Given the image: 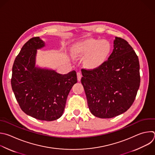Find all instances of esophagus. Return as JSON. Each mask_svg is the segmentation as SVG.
I'll list each match as a JSON object with an SVG mask.
<instances>
[{
  "label": "esophagus",
  "mask_w": 155,
  "mask_h": 155,
  "mask_svg": "<svg viewBox=\"0 0 155 155\" xmlns=\"http://www.w3.org/2000/svg\"><path fill=\"white\" fill-rule=\"evenodd\" d=\"M77 78H78V80L80 81L81 80V77H82L81 73H80V72H77Z\"/></svg>",
  "instance_id": "1"
}]
</instances>
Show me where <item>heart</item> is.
<instances>
[{
  "mask_svg": "<svg viewBox=\"0 0 155 155\" xmlns=\"http://www.w3.org/2000/svg\"><path fill=\"white\" fill-rule=\"evenodd\" d=\"M112 50L111 43L106 39L89 38L74 44V57H84V64L88 69H95L104 64Z\"/></svg>",
  "mask_w": 155,
  "mask_h": 155,
  "instance_id": "heart-1",
  "label": "heart"
}]
</instances>
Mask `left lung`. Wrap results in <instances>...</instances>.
<instances>
[{"label": "left lung", "instance_id": "left-lung-1", "mask_svg": "<svg viewBox=\"0 0 155 155\" xmlns=\"http://www.w3.org/2000/svg\"><path fill=\"white\" fill-rule=\"evenodd\" d=\"M138 57L124 39L116 37L107 61L97 68L82 69L89 109L95 117L108 119L127 111L133 105L140 86Z\"/></svg>", "mask_w": 155, "mask_h": 155}]
</instances>
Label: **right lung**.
Masks as SVG:
<instances>
[{
  "label": "right lung",
  "mask_w": 155,
  "mask_h": 155,
  "mask_svg": "<svg viewBox=\"0 0 155 155\" xmlns=\"http://www.w3.org/2000/svg\"><path fill=\"white\" fill-rule=\"evenodd\" d=\"M44 45L39 37L31 38L23 45L14 61L11 83L16 99L25 114L38 120L53 121L62 116L77 77L75 71L63 75L36 68L37 49Z\"/></svg>",
  "instance_id": "right-lung-1"
}]
</instances>
